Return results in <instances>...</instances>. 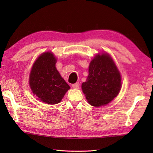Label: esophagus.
I'll use <instances>...</instances> for the list:
<instances>
[{"instance_id":"obj_1","label":"esophagus","mask_w":153,"mask_h":153,"mask_svg":"<svg viewBox=\"0 0 153 153\" xmlns=\"http://www.w3.org/2000/svg\"><path fill=\"white\" fill-rule=\"evenodd\" d=\"M72 88L74 89H78L79 88V83H76V84H74L72 85Z\"/></svg>"}]
</instances>
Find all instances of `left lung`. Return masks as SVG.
Here are the masks:
<instances>
[{
    "label": "left lung",
    "instance_id": "1",
    "mask_svg": "<svg viewBox=\"0 0 153 153\" xmlns=\"http://www.w3.org/2000/svg\"><path fill=\"white\" fill-rule=\"evenodd\" d=\"M120 72L108 53L98 54L89 65L88 76L82 89L90 105H106L120 92L121 87Z\"/></svg>",
    "mask_w": 153,
    "mask_h": 153
}]
</instances>
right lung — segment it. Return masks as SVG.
<instances>
[{
	"mask_svg": "<svg viewBox=\"0 0 153 153\" xmlns=\"http://www.w3.org/2000/svg\"><path fill=\"white\" fill-rule=\"evenodd\" d=\"M56 59L51 52L42 53L33 63L29 77L33 94L49 105L60 102L70 88L56 69Z\"/></svg>",
	"mask_w": 153,
	"mask_h": 153,
	"instance_id": "add662e5",
	"label": "right lung"
}]
</instances>
